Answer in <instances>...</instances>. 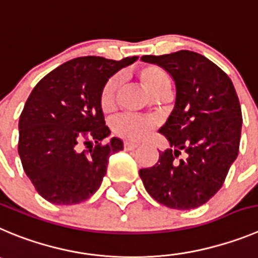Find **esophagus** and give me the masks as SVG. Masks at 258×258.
Here are the masks:
<instances>
[{
  "label": "esophagus",
  "mask_w": 258,
  "mask_h": 258,
  "mask_svg": "<svg viewBox=\"0 0 258 258\" xmlns=\"http://www.w3.org/2000/svg\"><path fill=\"white\" fill-rule=\"evenodd\" d=\"M139 146H140V144L134 143V141H126V143H124V149H126V150H135V149H137Z\"/></svg>",
  "instance_id": "obj_1"
}]
</instances>
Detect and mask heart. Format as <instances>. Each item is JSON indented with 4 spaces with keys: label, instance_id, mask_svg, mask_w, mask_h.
Wrapping results in <instances>:
<instances>
[{
    "label": "heart",
    "instance_id": "1",
    "mask_svg": "<svg viewBox=\"0 0 258 258\" xmlns=\"http://www.w3.org/2000/svg\"><path fill=\"white\" fill-rule=\"evenodd\" d=\"M143 85L150 91L153 95L159 96L163 93L169 91V78L160 67L155 64H148L139 71ZM121 86V79L118 76L109 79L102 90L100 104L103 112L110 113L114 110L117 103V94ZM156 126V121L150 117H141V115H123L118 118L113 124V130L127 140H141L145 139Z\"/></svg>",
    "mask_w": 258,
    "mask_h": 258
}]
</instances>
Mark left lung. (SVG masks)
Listing matches in <instances>:
<instances>
[{
    "instance_id": "1",
    "label": "left lung",
    "mask_w": 258,
    "mask_h": 258,
    "mask_svg": "<svg viewBox=\"0 0 258 258\" xmlns=\"http://www.w3.org/2000/svg\"><path fill=\"white\" fill-rule=\"evenodd\" d=\"M172 76L175 104L159 132L170 149L139 174L151 197L175 210L204 205L223 186L238 156L242 110L234 85L214 62L191 50L143 56ZM180 153L184 158L177 159Z\"/></svg>"
}]
</instances>
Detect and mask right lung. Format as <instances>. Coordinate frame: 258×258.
<instances>
[{
  "mask_svg": "<svg viewBox=\"0 0 258 258\" xmlns=\"http://www.w3.org/2000/svg\"><path fill=\"white\" fill-rule=\"evenodd\" d=\"M121 61L79 57L64 62L35 85L19 119V155L38 194L54 205H75L93 196L107 173L109 156L123 150L105 126L100 96ZM84 143L88 151L81 152Z\"/></svg>",
  "mask_w": 258,
  "mask_h": 258,
  "instance_id": "1",
  "label": "right lung"
}]
</instances>
